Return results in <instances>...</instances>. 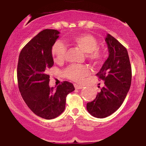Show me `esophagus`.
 I'll return each instance as SVG.
<instances>
[{
    "label": "esophagus",
    "instance_id": "1",
    "mask_svg": "<svg viewBox=\"0 0 146 146\" xmlns=\"http://www.w3.org/2000/svg\"><path fill=\"white\" fill-rule=\"evenodd\" d=\"M74 88L76 90H81L83 88V87L81 86H79V85H78V84H74Z\"/></svg>",
    "mask_w": 146,
    "mask_h": 146
}]
</instances>
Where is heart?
Returning <instances> with one entry per match:
<instances>
[{
  "mask_svg": "<svg viewBox=\"0 0 146 146\" xmlns=\"http://www.w3.org/2000/svg\"><path fill=\"white\" fill-rule=\"evenodd\" d=\"M75 46L87 54L86 56L92 62L98 63L102 59L104 54L98 49V41L90 34H80L73 38ZM66 46L63 42L58 40L52 47V55L56 63H61L65 59ZM89 68L84 65H72L65 70V74L70 79L81 82L83 78L90 74Z\"/></svg>",
  "mask_w": 146,
  "mask_h": 146,
  "instance_id": "1",
  "label": "heart"
}]
</instances>
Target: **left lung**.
<instances>
[{
    "mask_svg": "<svg viewBox=\"0 0 146 146\" xmlns=\"http://www.w3.org/2000/svg\"><path fill=\"white\" fill-rule=\"evenodd\" d=\"M105 41L108 57L96 76L104 81V86L92 102L87 104V110L93 117H107L120 108L131 86L132 70L128 54L116 38L107 34Z\"/></svg>",
    "mask_w": 146,
    "mask_h": 146,
    "instance_id": "1",
    "label": "left lung"
}]
</instances>
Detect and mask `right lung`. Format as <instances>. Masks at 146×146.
Wrapping results in <instances>:
<instances>
[{
    "label": "right lung",
    "mask_w": 146,
    "mask_h": 146,
    "mask_svg": "<svg viewBox=\"0 0 146 146\" xmlns=\"http://www.w3.org/2000/svg\"><path fill=\"white\" fill-rule=\"evenodd\" d=\"M56 29H44L21 50L17 68L19 88L29 108L38 117L54 119L64 111L66 96L74 90L64 81L56 89L49 86L48 69L54 65L52 47L59 37Z\"/></svg>",
    "instance_id": "add662e5"
}]
</instances>
